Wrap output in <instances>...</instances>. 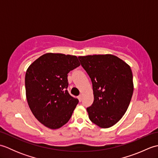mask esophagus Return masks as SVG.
Masks as SVG:
<instances>
[{"mask_svg": "<svg viewBox=\"0 0 158 158\" xmlns=\"http://www.w3.org/2000/svg\"><path fill=\"white\" fill-rule=\"evenodd\" d=\"M78 99H79V102H81V100H82V96H81V95H79V96H78Z\"/></svg>", "mask_w": 158, "mask_h": 158, "instance_id": "34e87169", "label": "esophagus"}]
</instances>
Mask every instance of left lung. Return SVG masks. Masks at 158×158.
Segmentation results:
<instances>
[{"label":"left lung","instance_id":"left-lung-1","mask_svg":"<svg viewBox=\"0 0 158 158\" xmlns=\"http://www.w3.org/2000/svg\"><path fill=\"white\" fill-rule=\"evenodd\" d=\"M91 79L94 102L87 108L91 122L108 128L122 119L132 98L134 85L128 64L111 54L78 57Z\"/></svg>","mask_w":158,"mask_h":158}]
</instances>
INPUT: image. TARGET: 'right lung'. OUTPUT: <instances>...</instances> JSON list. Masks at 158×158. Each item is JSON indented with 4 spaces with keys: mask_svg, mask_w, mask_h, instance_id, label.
Listing matches in <instances>:
<instances>
[{
    "mask_svg": "<svg viewBox=\"0 0 158 158\" xmlns=\"http://www.w3.org/2000/svg\"><path fill=\"white\" fill-rule=\"evenodd\" d=\"M79 66L75 56L48 53L26 70V94L30 109L50 129L60 128L68 122L79 102L67 90L68 73Z\"/></svg>",
    "mask_w": 158,
    "mask_h": 158,
    "instance_id": "right-lung-1",
    "label": "right lung"
}]
</instances>
